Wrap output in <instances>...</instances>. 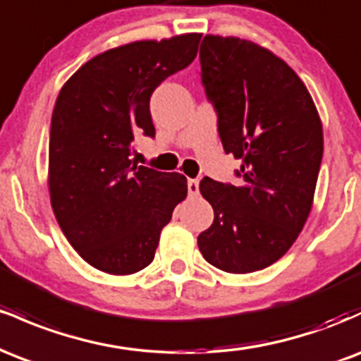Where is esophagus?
I'll list each match as a JSON object with an SVG mask.
<instances>
[{"mask_svg":"<svg viewBox=\"0 0 361 361\" xmlns=\"http://www.w3.org/2000/svg\"><path fill=\"white\" fill-rule=\"evenodd\" d=\"M200 188H198V180H188V195L190 197H197Z\"/></svg>","mask_w":361,"mask_h":361,"instance_id":"1","label":"esophagus"}]
</instances>
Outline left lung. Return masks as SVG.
<instances>
[{
    "label": "left lung",
    "mask_w": 361,
    "mask_h": 361,
    "mask_svg": "<svg viewBox=\"0 0 361 361\" xmlns=\"http://www.w3.org/2000/svg\"><path fill=\"white\" fill-rule=\"evenodd\" d=\"M200 66L224 151L241 159V181H200L214 222L198 235V250L222 271L263 270L290 250L312 209L321 118L295 71L258 44L205 35Z\"/></svg>",
    "instance_id": "left-lung-1"
}]
</instances>
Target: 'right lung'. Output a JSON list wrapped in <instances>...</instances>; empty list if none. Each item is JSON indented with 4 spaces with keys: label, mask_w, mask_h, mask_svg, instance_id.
I'll list each match as a JSON object with an SVG mask.
<instances>
[{
    "label": "right lung",
    "mask_w": 361,
    "mask_h": 361,
    "mask_svg": "<svg viewBox=\"0 0 361 361\" xmlns=\"http://www.w3.org/2000/svg\"><path fill=\"white\" fill-rule=\"evenodd\" d=\"M200 34L139 40L98 54L64 82L49 139L51 205L71 246L110 275L151 264L163 227L188 193L180 173L130 159L134 140L154 137L149 100L192 64Z\"/></svg>",
    "instance_id": "right-lung-1"
}]
</instances>
